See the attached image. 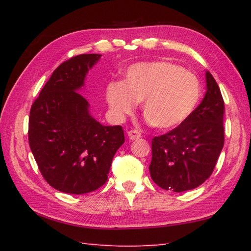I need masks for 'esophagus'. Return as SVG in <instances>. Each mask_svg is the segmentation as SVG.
Returning <instances> with one entry per match:
<instances>
[{
	"label": "esophagus",
	"instance_id": "1",
	"mask_svg": "<svg viewBox=\"0 0 251 251\" xmlns=\"http://www.w3.org/2000/svg\"><path fill=\"white\" fill-rule=\"evenodd\" d=\"M127 135H128V138L130 139V141H135V139H138V138L142 137L141 133H139V131L136 130V129L129 130L128 133H127Z\"/></svg>",
	"mask_w": 251,
	"mask_h": 251
}]
</instances>
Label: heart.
<instances>
[{
  "label": "heart",
  "instance_id": "b5f03b06",
  "mask_svg": "<svg viewBox=\"0 0 251 251\" xmlns=\"http://www.w3.org/2000/svg\"><path fill=\"white\" fill-rule=\"evenodd\" d=\"M197 76L172 62L139 63L127 70L124 84L110 83L106 92L109 107L118 116L129 115L143 103L147 123L169 130L186 122L201 99Z\"/></svg>",
  "mask_w": 251,
  "mask_h": 251
}]
</instances>
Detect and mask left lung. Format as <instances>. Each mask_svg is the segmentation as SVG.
I'll list each match as a JSON object with an SVG mask.
<instances>
[{
  "mask_svg": "<svg viewBox=\"0 0 251 251\" xmlns=\"http://www.w3.org/2000/svg\"><path fill=\"white\" fill-rule=\"evenodd\" d=\"M207 92L186 122L151 141V179L175 193L201 185L210 177L225 142V104L218 84L206 72Z\"/></svg>",
  "mask_w": 251,
  "mask_h": 251,
  "instance_id": "obj_1",
  "label": "left lung"
}]
</instances>
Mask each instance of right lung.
I'll list each match as a JSON object with an SVG mask.
<instances>
[{
	"mask_svg": "<svg viewBox=\"0 0 251 251\" xmlns=\"http://www.w3.org/2000/svg\"><path fill=\"white\" fill-rule=\"evenodd\" d=\"M100 54H80L53 72L28 118V143L40 172L62 193L94 192L108 178L113 157L125 142L122 126H104L77 92Z\"/></svg>",
	"mask_w": 251,
	"mask_h": 251,
	"instance_id": "1",
	"label": "right lung"
}]
</instances>
